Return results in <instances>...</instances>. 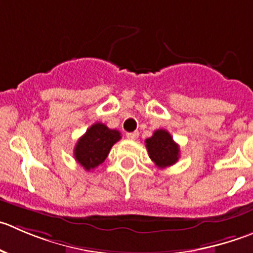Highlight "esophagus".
Segmentation results:
<instances>
[{
	"mask_svg": "<svg viewBox=\"0 0 253 253\" xmlns=\"http://www.w3.org/2000/svg\"><path fill=\"white\" fill-rule=\"evenodd\" d=\"M138 136H139L138 131H133V133H126V138L131 139V140H135V139H138Z\"/></svg>",
	"mask_w": 253,
	"mask_h": 253,
	"instance_id": "34e87169",
	"label": "esophagus"
}]
</instances>
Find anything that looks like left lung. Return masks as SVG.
<instances>
[{"instance_id":"1","label":"left lung","mask_w":253,"mask_h":253,"mask_svg":"<svg viewBox=\"0 0 253 253\" xmlns=\"http://www.w3.org/2000/svg\"><path fill=\"white\" fill-rule=\"evenodd\" d=\"M149 156L160 169H165L174 165L180 156V148L174 141L169 131L158 129L153 136L145 140Z\"/></svg>"}]
</instances>
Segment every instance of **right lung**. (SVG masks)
Segmentation results:
<instances>
[{"label":"right lung","mask_w":253,"mask_h":253,"mask_svg":"<svg viewBox=\"0 0 253 253\" xmlns=\"http://www.w3.org/2000/svg\"><path fill=\"white\" fill-rule=\"evenodd\" d=\"M120 138L118 130L109 129L102 123H95L78 139L74 148V158L86 171L95 169L104 163L112 146Z\"/></svg>","instance_id":"obj_1"}]
</instances>
